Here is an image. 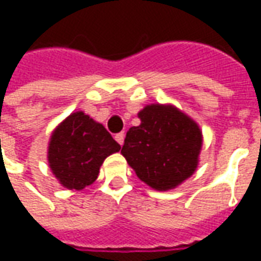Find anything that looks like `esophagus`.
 Listing matches in <instances>:
<instances>
[{"mask_svg": "<svg viewBox=\"0 0 261 261\" xmlns=\"http://www.w3.org/2000/svg\"><path fill=\"white\" fill-rule=\"evenodd\" d=\"M114 138H116V141L119 142L120 145H123V144H124V133H119V134H116Z\"/></svg>", "mask_w": 261, "mask_h": 261, "instance_id": "34e87169", "label": "esophagus"}]
</instances>
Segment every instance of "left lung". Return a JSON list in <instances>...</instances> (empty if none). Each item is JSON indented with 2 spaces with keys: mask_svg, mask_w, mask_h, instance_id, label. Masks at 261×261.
Masks as SVG:
<instances>
[{
  "mask_svg": "<svg viewBox=\"0 0 261 261\" xmlns=\"http://www.w3.org/2000/svg\"><path fill=\"white\" fill-rule=\"evenodd\" d=\"M138 117L141 124L127 131L123 156L149 187L175 189L196 172L202 145L200 127L170 105H148Z\"/></svg>",
  "mask_w": 261,
  "mask_h": 261,
  "instance_id": "left-lung-1",
  "label": "left lung"
}]
</instances>
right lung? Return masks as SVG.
<instances>
[{"mask_svg":"<svg viewBox=\"0 0 261 261\" xmlns=\"http://www.w3.org/2000/svg\"><path fill=\"white\" fill-rule=\"evenodd\" d=\"M120 148L100 123L84 112H75L51 134L48 166L65 189L82 190L96 180L103 161Z\"/></svg>","mask_w":261,"mask_h":261,"instance_id":"right-lung-1","label":"right lung"}]
</instances>
